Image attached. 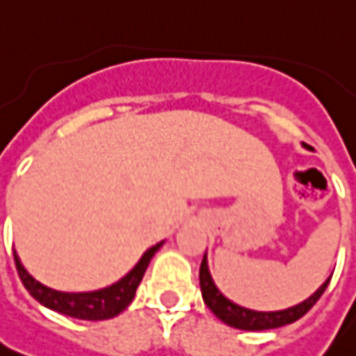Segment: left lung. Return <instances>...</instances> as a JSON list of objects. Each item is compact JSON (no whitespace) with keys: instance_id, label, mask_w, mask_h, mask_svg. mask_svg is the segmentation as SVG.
Returning a JSON list of instances; mask_svg holds the SVG:
<instances>
[{"instance_id":"1","label":"left lung","mask_w":356,"mask_h":356,"mask_svg":"<svg viewBox=\"0 0 356 356\" xmlns=\"http://www.w3.org/2000/svg\"><path fill=\"white\" fill-rule=\"evenodd\" d=\"M199 282H201L202 300L207 303V307L215 313L216 317L222 323L230 325L234 329H242V331H266V329H276V327H284V325L293 323L300 317L312 309L317 303V300L323 296L325 288L329 286L331 277L325 280V284L317 289L313 296H309L305 301H301L293 307L282 309V312H254L248 307H242L238 303L230 301L220 293V289L216 288L213 276L209 272V262H207V254L202 258L201 270H199Z\"/></svg>"}]
</instances>
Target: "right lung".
I'll return each instance as SVG.
<instances>
[{
    "label": "right lung",
    "instance_id": "right-lung-1",
    "mask_svg": "<svg viewBox=\"0 0 356 356\" xmlns=\"http://www.w3.org/2000/svg\"><path fill=\"white\" fill-rule=\"evenodd\" d=\"M163 242L152 246L147 252H143L140 262L131 268L122 280H118L116 284L108 286V288L96 289V291H80V293H68V291H58L43 286L41 282H37L35 277L23 268V264L19 260L17 252H13L15 256V266H17V274L23 282L25 289L31 293L35 300L41 305L53 309L56 313H63L74 319H86V321H102L116 317L118 313H122L128 307L136 289L140 286L141 277L145 274L147 266L152 262L154 254L161 248Z\"/></svg>",
    "mask_w": 356,
    "mask_h": 356
}]
</instances>
